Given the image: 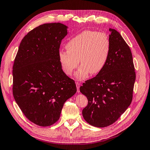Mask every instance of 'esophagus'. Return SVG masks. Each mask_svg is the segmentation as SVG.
<instances>
[{
	"label": "esophagus",
	"mask_w": 150,
	"mask_h": 150,
	"mask_svg": "<svg viewBox=\"0 0 150 150\" xmlns=\"http://www.w3.org/2000/svg\"><path fill=\"white\" fill-rule=\"evenodd\" d=\"M76 88H77V92L79 93V92H80V90H79V88H80V84L78 83H76Z\"/></svg>",
	"instance_id": "esophagus-1"
}]
</instances>
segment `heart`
<instances>
[{
  "instance_id": "heart-1",
  "label": "heart",
  "mask_w": 150,
  "mask_h": 150,
  "mask_svg": "<svg viewBox=\"0 0 150 150\" xmlns=\"http://www.w3.org/2000/svg\"><path fill=\"white\" fill-rule=\"evenodd\" d=\"M67 50L58 52L59 61L64 73L72 74L79 63L76 73L78 79L87 78L89 73H99L105 67L110 57L111 41L107 34L85 30L71 39L66 44Z\"/></svg>"
}]
</instances>
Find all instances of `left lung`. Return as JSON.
Wrapping results in <instances>:
<instances>
[{"label": "left lung", "mask_w": 150, "mask_h": 150, "mask_svg": "<svg viewBox=\"0 0 150 150\" xmlns=\"http://www.w3.org/2000/svg\"><path fill=\"white\" fill-rule=\"evenodd\" d=\"M109 30L111 51L105 67L80 87L88 100L82 111L84 119L98 128L114 123L125 112L132 101L136 79L129 47L118 32Z\"/></svg>", "instance_id": "8db88e82"}]
</instances>
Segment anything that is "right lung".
<instances>
[{
    "label": "right lung",
    "instance_id": "obj_1",
    "mask_svg": "<svg viewBox=\"0 0 150 150\" xmlns=\"http://www.w3.org/2000/svg\"><path fill=\"white\" fill-rule=\"evenodd\" d=\"M67 29L58 22L32 30L22 40L13 63V98L27 118L40 126L57 121L64 103L77 91L58 57Z\"/></svg>",
    "mask_w": 150,
    "mask_h": 150
}]
</instances>
